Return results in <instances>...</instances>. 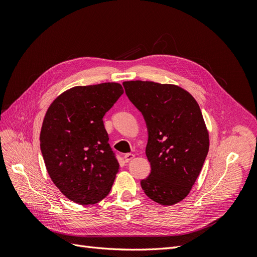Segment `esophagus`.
Here are the masks:
<instances>
[{"label":"esophagus","mask_w":257,"mask_h":257,"mask_svg":"<svg viewBox=\"0 0 257 257\" xmlns=\"http://www.w3.org/2000/svg\"><path fill=\"white\" fill-rule=\"evenodd\" d=\"M134 158H135V154H133V153H126L125 155H124V159H125V162H131Z\"/></svg>","instance_id":"esophagus-1"}]
</instances>
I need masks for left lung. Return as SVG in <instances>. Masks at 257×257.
Segmentation results:
<instances>
[{
    "instance_id": "obj_1",
    "label": "left lung",
    "mask_w": 257,
    "mask_h": 257,
    "mask_svg": "<svg viewBox=\"0 0 257 257\" xmlns=\"http://www.w3.org/2000/svg\"><path fill=\"white\" fill-rule=\"evenodd\" d=\"M126 95L147 123L146 155L150 176L142 180L146 195L173 206L189 195L209 150V132L196 99L172 83L123 82Z\"/></svg>"
}]
</instances>
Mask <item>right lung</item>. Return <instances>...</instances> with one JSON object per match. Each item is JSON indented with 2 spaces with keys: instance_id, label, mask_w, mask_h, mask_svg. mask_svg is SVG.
<instances>
[{
  "instance_id": "1",
  "label": "right lung",
  "mask_w": 257,
  "mask_h": 257,
  "mask_svg": "<svg viewBox=\"0 0 257 257\" xmlns=\"http://www.w3.org/2000/svg\"><path fill=\"white\" fill-rule=\"evenodd\" d=\"M123 92L118 82L77 85L61 93L45 114L40 142L46 169L76 204H96L111 190L120 165L103 116Z\"/></svg>"
}]
</instances>
